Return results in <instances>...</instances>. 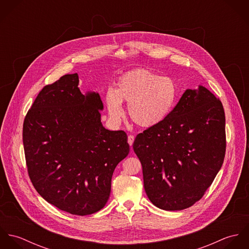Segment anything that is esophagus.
I'll list each match as a JSON object with an SVG mask.
<instances>
[{
	"label": "esophagus",
	"instance_id": "34e87169",
	"mask_svg": "<svg viewBox=\"0 0 249 249\" xmlns=\"http://www.w3.org/2000/svg\"><path fill=\"white\" fill-rule=\"evenodd\" d=\"M127 141H128L129 145L131 146V145L133 144V142H134V136H133V135H128V139H127Z\"/></svg>",
	"mask_w": 249,
	"mask_h": 249
}]
</instances>
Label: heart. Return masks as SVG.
Returning a JSON list of instances; mask_svg holds the SVG:
<instances>
[{
	"instance_id": "b5f03b06",
	"label": "heart",
	"mask_w": 249,
	"mask_h": 249,
	"mask_svg": "<svg viewBox=\"0 0 249 249\" xmlns=\"http://www.w3.org/2000/svg\"><path fill=\"white\" fill-rule=\"evenodd\" d=\"M179 95L180 89L175 78L147 69H137L120 77L116 89L107 91L106 103L112 120H121L124 115L122 102H126L132 122L142 127H152L171 115Z\"/></svg>"
}]
</instances>
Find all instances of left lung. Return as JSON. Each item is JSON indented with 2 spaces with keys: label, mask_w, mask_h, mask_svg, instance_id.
Returning <instances> with one entry per match:
<instances>
[{
  "label": "left lung",
  "mask_w": 249,
  "mask_h": 249,
  "mask_svg": "<svg viewBox=\"0 0 249 249\" xmlns=\"http://www.w3.org/2000/svg\"><path fill=\"white\" fill-rule=\"evenodd\" d=\"M133 149L149 200L167 211L193 206L220 170L226 149L221 102L203 86L188 89L171 115L139 133Z\"/></svg>",
  "instance_id": "obj_1"
}]
</instances>
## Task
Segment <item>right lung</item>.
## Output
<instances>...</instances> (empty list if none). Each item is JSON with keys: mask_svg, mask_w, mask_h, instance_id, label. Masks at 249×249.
<instances>
[{"mask_svg": "<svg viewBox=\"0 0 249 249\" xmlns=\"http://www.w3.org/2000/svg\"><path fill=\"white\" fill-rule=\"evenodd\" d=\"M77 85L72 73L43 87L25 117L23 143L38 194L62 211L86 215L106 206L129 144L124 131L103 126L100 95H83Z\"/></svg>", "mask_w": 249, "mask_h": 249, "instance_id": "obj_1", "label": "right lung"}]
</instances>
